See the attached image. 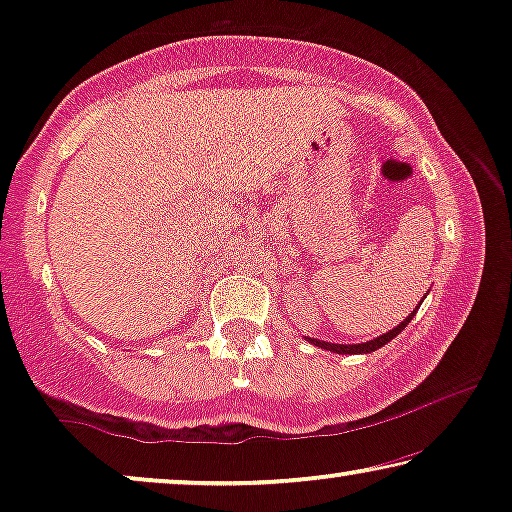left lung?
Returning a JSON list of instances; mask_svg holds the SVG:
<instances>
[{"instance_id":"8db88e82","label":"left lung","mask_w":512,"mask_h":512,"mask_svg":"<svg viewBox=\"0 0 512 512\" xmlns=\"http://www.w3.org/2000/svg\"><path fill=\"white\" fill-rule=\"evenodd\" d=\"M419 305H422V303H419ZM417 310H419V307H417ZM417 310H412L410 317H408V319H403L401 324H398L396 328H391L389 333H384V335H380V338H375V340H368V342H363V345H333V342L314 340V338H312L310 342H312V345L321 347V349H328V352H338V354H368V352H375V349H380L382 345H387L389 340H394L396 335L401 333L403 328L410 324V319L415 317V312H417Z\"/></svg>"}]
</instances>
